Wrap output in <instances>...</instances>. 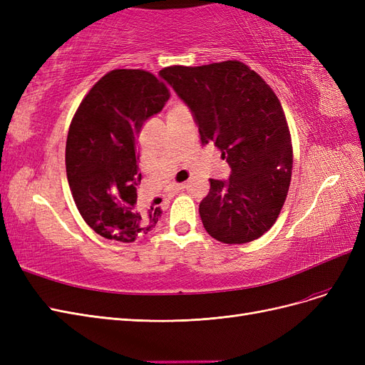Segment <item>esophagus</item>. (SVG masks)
Wrapping results in <instances>:
<instances>
[{
	"instance_id": "obj_1",
	"label": "esophagus",
	"mask_w": 365,
	"mask_h": 365,
	"mask_svg": "<svg viewBox=\"0 0 365 365\" xmlns=\"http://www.w3.org/2000/svg\"><path fill=\"white\" fill-rule=\"evenodd\" d=\"M185 189V182H181V184H175L173 185V193H178L180 190Z\"/></svg>"
}]
</instances>
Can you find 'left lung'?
<instances>
[{"instance_id": "8db88e82", "label": "left lung", "mask_w": 365, "mask_h": 365, "mask_svg": "<svg viewBox=\"0 0 365 365\" xmlns=\"http://www.w3.org/2000/svg\"><path fill=\"white\" fill-rule=\"evenodd\" d=\"M160 76L192 109L202 145L215 143L231 168L228 181L210 180L200 204L207 233L228 245L259 239L277 220L292 175L291 132L279 97L239 61L173 65Z\"/></svg>"}]
</instances>
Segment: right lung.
<instances>
[{"mask_svg":"<svg viewBox=\"0 0 365 365\" xmlns=\"http://www.w3.org/2000/svg\"><path fill=\"white\" fill-rule=\"evenodd\" d=\"M170 93L145 70H113L88 93L71 120L65 148L67 178L77 210L97 235L134 242L155 227L161 210L137 204V137Z\"/></svg>","mask_w":365,"mask_h":365,"instance_id":"right-lung-1","label":"right lung"}]
</instances>
